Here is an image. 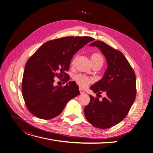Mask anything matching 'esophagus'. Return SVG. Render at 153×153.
Listing matches in <instances>:
<instances>
[{
	"instance_id": "esophagus-1",
	"label": "esophagus",
	"mask_w": 153,
	"mask_h": 153,
	"mask_svg": "<svg viewBox=\"0 0 153 153\" xmlns=\"http://www.w3.org/2000/svg\"><path fill=\"white\" fill-rule=\"evenodd\" d=\"M79 91H80V93L81 94H83L85 92L84 91V90L82 89H81V88H79Z\"/></svg>"
}]
</instances>
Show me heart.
Instances as JSON below:
<instances>
[{
  "label": "heart",
  "mask_w": 153,
  "mask_h": 153,
  "mask_svg": "<svg viewBox=\"0 0 153 153\" xmlns=\"http://www.w3.org/2000/svg\"><path fill=\"white\" fill-rule=\"evenodd\" d=\"M77 57V56H75L74 58L73 59V60L71 62L72 65H74L75 64ZM91 62L92 65H99L102 66L104 63L103 56L99 52H94L91 56ZM74 79L78 85L81 86L82 88L86 87V86H88L89 84L92 82L91 79L86 77L82 74L76 75L74 77Z\"/></svg>",
  "instance_id": "1"
}]
</instances>
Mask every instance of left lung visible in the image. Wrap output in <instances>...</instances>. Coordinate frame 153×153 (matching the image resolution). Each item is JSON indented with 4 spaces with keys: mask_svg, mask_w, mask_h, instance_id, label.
I'll list each match as a JSON object with an SVG mask.
<instances>
[{
    "mask_svg": "<svg viewBox=\"0 0 153 153\" xmlns=\"http://www.w3.org/2000/svg\"><path fill=\"white\" fill-rule=\"evenodd\" d=\"M96 46L106 58L108 67L101 80L91 87L97 97L104 92L102 101L89 95L90 102L84 108L87 120L95 127L108 129L122 121L128 115L136 96L135 72L123 53L102 41L90 44Z\"/></svg>",
    "mask_w": 153,
    "mask_h": 153,
    "instance_id": "obj_1",
    "label": "left lung"
}]
</instances>
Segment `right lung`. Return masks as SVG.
Masks as SVG:
<instances>
[{
  "instance_id": "obj_1",
  "label": "right lung",
  "mask_w": 153,
  "mask_h": 153,
  "mask_svg": "<svg viewBox=\"0 0 153 153\" xmlns=\"http://www.w3.org/2000/svg\"><path fill=\"white\" fill-rule=\"evenodd\" d=\"M94 39L69 36L51 40L42 45L26 62L22 81L25 105L36 117L48 120L62 112L71 99L80 94L75 82L54 86V77L69 79L68 71L76 53Z\"/></svg>"
}]
</instances>
